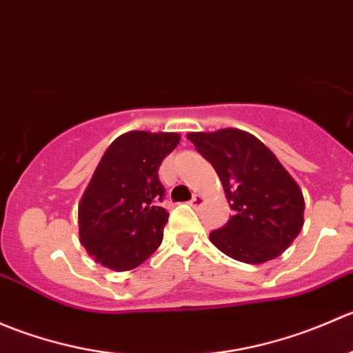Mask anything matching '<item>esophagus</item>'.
I'll return each instance as SVG.
<instances>
[{
    "label": "esophagus",
    "instance_id": "obj_1",
    "mask_svg": "<svg viewBox=\"0 0 353 353\" xmlns=\"http://www.w3.org/2000/svg\"><path fill=\"white\" fill-rule=\"evenodd\" d=\"M203 203H205V196H201V194H194L193 199L190 201V205L193 206V208H199Z\"/></svg>",
    "mask_w": 353,
    "mask_h": 353
}]
</instances>
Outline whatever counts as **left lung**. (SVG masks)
I'll use <instances>...</instances> for the list:
<instances>
[{
  "instance_id": "1",
  "label": "left lung",
  "mask_w": 353,
  "mask_h": 353,
  "mask_svg": "<svg viewBox=\"0 0 353 353\" xmlns=\"http://www.w3.org/2000/svg\"><path fill=\"white\" fill-rule=\"evenodd\" d=\"M208 160L234 210L210 241L229 258L251 265L270 261L294 243L304 225V196L294 177L265 143L236 128L188 133Z\"/></svg>"
}]
</instances>
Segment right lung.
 Masks as SVG:
<instances>
[{
  "instance_id": "add662e5",
  "label": "right lung",
  "mask_w": 353,
  "mask_h": 353,
  "mask_svg": "<svg viewBox=\"0 0 353 353\" xmlns=\"http://www.w3.org/2000/svg\"><path fill=\"white\" fill-rule=\"evenodd\" d=\"M179 140L177 133L128 131L102 155L78 205V234L105 268H137L162 243L169 212L160 206L159 167Z\"/></svg>"
}]
</instances>
